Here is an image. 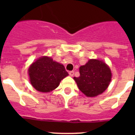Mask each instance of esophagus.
Instances as JSON below:
<instances>
[{"instance_id": "1", "label": "esophagus", "mask_w": 135, "mask_h": 135, "mask_svg": "<svg viewBox=\"0 0 135 135\" xmlns=\"http://www.w3.org/2000/svg\"><path fill=\"white\" fill-rule=\"evenodd\" d=\"M69 74H70V76H73L74 74V71H69Z\"/></svg>"}]
</instances>
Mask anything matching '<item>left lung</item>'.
I'll return each mask as SVG.
<instances>
[{
    "label": "left lung",
    "mask_w": 135,
    "mask_h": 135,
    "mask_svg": "<svg viewBox=\"0 0 135 135\" xmlns=\"http://www.w3.org/2000/svg\"><path fill=\"white\" fill-rule=\"evenodd\" d=\"M80 76L74 77L78 89L87 97H95L107 89L112 78L109 67L102 61L90 59L80 67Z\"/></svg>",
    "instance_id": "8db88e82"
}]
</instances>
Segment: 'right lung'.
I'll return each instance as SVG.
<instances>
[{
    "instance_id": "add662e5",
    "label": "right lung",
    "mask_w": 135,
    "mask_h": 135,
    "mask_svg": "<svg viewBox=\"0 0 135 135\" xmlns=\"http://www.w3.org/2000/svg\"><path fill=\"white\" fill-rule=\"evenodd\" d=\"M28 72L33 87L38 91L43 93L55 89L61 80L68 76L64 65L48 57L37 59L30 65Z\"/></svg>"
}]
</instances>
